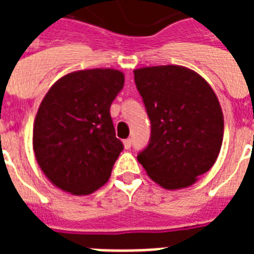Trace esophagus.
Listing matches in <instances>:
<instances>
[{"mask_svg": "<svg viewBox=\"0 0 254 254\" xmlns=\"http://www.w3.org/2000/svg\"><path fill=\"white\" fill-rule=\"evenodd\" d=\"M131 143H133V139L127 138V139H125V141H124V146H125V149H130Z\"/></svg>", "mask_w": 254, "mask_h": 254, "instance_id": "34e87169", "label": "esophagus"}]
</instances>
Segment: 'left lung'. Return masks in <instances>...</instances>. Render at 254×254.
<instances>
[{
  "mask_svg": "<svg viewBox=\"0 0 254 254\" xmlns=\"http://www.w3.org/2000/svg\"><path fill=\"white\" fill-rule=\"evenodd\" d=\"M134 81L151 124L138 162L165 189L189 187L220 153L224 119L215 92L182 65L134 69Z\"/></svg>",
  "mask_w": 254,
  "mask_h": 254,
  "instance_id": "8db88e82",
  "label": "left lung"
}]
</instances>
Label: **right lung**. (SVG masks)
Segmentation results:
<instances>
[{
    "instance_id": "right-lung-1",
    "label": "right lung",
    "mask_w": 254,
    "mask_h": 254,
    "mask_svg": "<svg viewBox=\"0 0 254 254\" xmlns=\"http://www.w3.org/2000/svg\"><path fill=\"white\" fill-rule=\"evenodd\" d=\"M124 80L117 69L76 71L59 79L41 103L33 130L35 158L63 191L88 195L111 177L124 149L111 105Z\"/></svg>"
}]
</instances>
